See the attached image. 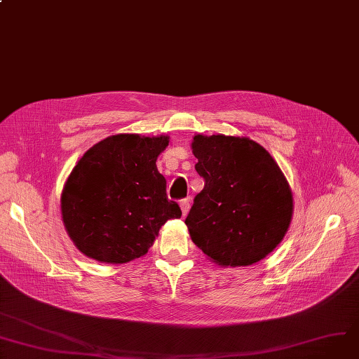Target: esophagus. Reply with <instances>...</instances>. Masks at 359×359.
Segmentation results:
<instances>
[{
  "instance_id": "1",
  "label": "esophagus",
  "mask_w": 359,
  "mask_h": 359,
  "mask_svg": "<svg viewBox=\"0 0 359 359\" xmlns=\"http://www.w3.org/2000/svg\"><path fill=\"white\" fill-rule=\"evenodd\" d=\"M180 205H181V210H182V215H187L188 211H189V205H191V201L189 198H184L180 201Z\"/></svg>"
}]
</instances>
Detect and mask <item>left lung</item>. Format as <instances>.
Masks as SVG:
<instances>
[{
    "label": "left lung",
    "instance_id": "1",
    "mask_svg": "<svg viewBox=\"0 0 359 359\" xmlns=\"http://www.w3.org/2000/svg\"><path fill=\"white\" fill-rule=\"evenodd\" d=\"M196 171L204 188L185 224L219 266H249L285 237L293 211L289 184L271 155L249 137L194 136Z\"/></svg>",
    "mask_w": 359,
    "mask_h": 359
}]
</instances>
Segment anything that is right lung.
Masks as SVG:
<instances>
[{"mask_svg":"<svg viewBox=\"0 0 359 359\" xmlns=\"http://www.w3.org/2000/svg\"><path fill=\"white\" fill-rule=\"evenodd\" d=\"M168 136L121 133L92 147L73 168L62 194V215L77 249L103 263L144 256L161 226L180 218L156 168Z\"/></svg>","mask_w":359,"mask_h":359,"instance_id":"right-lung-1","label":"right lung"}]
</instances>
